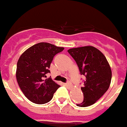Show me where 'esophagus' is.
Instances as JSON below:
<instances>
[{
  "instance_id": "1",
  "label": "esophagus",
  "mask_w": 127,
  "mask_h": 127,
  "mask_svg": "<svg viewBox=\"0 0 127 127\" xmlns=\"http://www.w3.org/2000/svg\"><path fill=\"white\" fill-rule=\"evenodd\" d=\"M64 85H66V86H67V87H72V83H70V81H68L67 83H66Z\"/></svg>"
}]
</instances>
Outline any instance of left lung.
<instances>
[{"label": "left lung", "mask_w": 127, "mask_h": 127, "mask_svg": "<svg viewBox=\"0 0 127 127\" xmlns=\"http://www.w3.org/2000/svg\"><path fill=\"white\" fill-rule=\"evenodd\" d=\"M68 52L76 62L81 75L86 77L83 87L81 88L84 99L77 106H90L109 88L112 79L110 66L105 55L91 46L71 48Z\"/></svg>", "instance_id": "1"}]
</instances>
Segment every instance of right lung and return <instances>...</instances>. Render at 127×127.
I'll return each instance as SVG.
<instances>
[{
    "label": "right lung",
    "mask_w": 127,
    "mask_h": 127,
    "mask_svg": "<svg viewBox=\"0 0 127 127\" xmlns=\"http://www.w3.org/2000/svg\"><path fill=\"white\" fill-rule=\"evenodd\" d=\"M64 48L47 42H39L26 50L19 57L16 77L19 86L26 97L36 104H45L50 101L60 86L52 78L46 79L50 73L54 56Z\"/></svg>",
    "instance_id": "1"
}]
</instances>
